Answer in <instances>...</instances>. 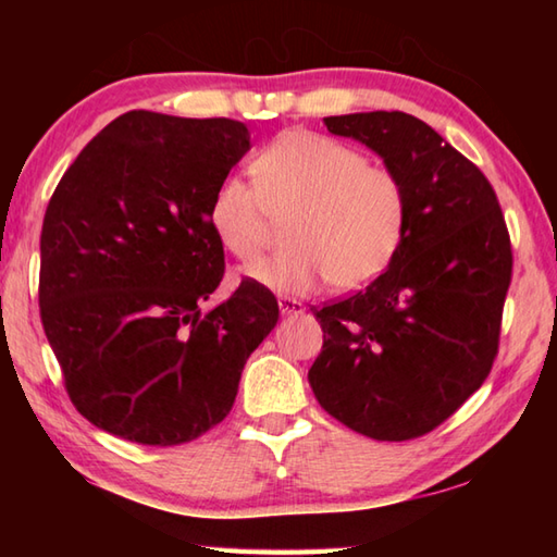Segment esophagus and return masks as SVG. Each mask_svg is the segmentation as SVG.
Listing matches in <instances>:
<instances>
[{"label":"esophagus","mask_w":557,"mask_h":557,"mask_svg":"<svg viewBox=\"0 0 557 557\" xmlns=\"http://www.w3.org/2000/svg\"><path fill=\"white\" fill-rule=\"evenodd\" d=\"M277 305H280V312L282 314H301V312H305V305H301L299 299L287 297V295L280 297Z\"/></svg>","instance_id":"esophagus-1"}]
</instances>
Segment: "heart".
Returning a JSON list of instances; mask_svg holds the SVG:
<instances>
[{
    "instance_id": "1",
    "label": "heart",
    "mask_w": 557,
    "mask_h": 557,
    "mask_svg": "<svg viewBox=\"0 0 557 557\" xmlns=\"http://www.w3.org/2000/svg\"><path fill=\"white\" fill-rule=\"evenodd\" d=\"M252 182L225 176L213 188L209 225L238 260H256L275 221H287V250L245 270L252 285L338 292L369 285L398 256L408 233L410 194L391 166L319 132L292 129L252 157Z\"/></svg>"
}]
</instances>
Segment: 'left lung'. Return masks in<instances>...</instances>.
<instances>
[{"instance_id":"8db88e82","label":"left lung","mask_w":557,"mask_h":557,"mask_svg":"<svg viewBox=\"0 0 557 557\" xmlns=\"http://www.w3.org/2000/svg\"><path fill=\"white\" fill-rule=\"evenodd\" d=\"M405 178L408 233L388 270L312 309L322 354L309 385L342 425L383 442L422 437L482 388L498 354L513 252L494 186L408 112L324 117Z\"/></svg>"}]
</instances>
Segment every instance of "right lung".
<instances>
[{
  "instance_id": "add662e5",
  "label": "right lung",
  "mask_w": 557,
  "mask_h": 557,
  "mask_svg": "<svg viewBox=\"0 0 557 557\" xmlns=\"http://www.w3.org/2000/svg\"><path fill=\"white\" fill-rule=\"evenodd\" d=\"M250 149L238 120L132 110L90 139L44 215L39 312L83 418L149 447L201 437L231 412L243 366L277 324L245 277L219 307L213 188Z\"/></svg>"
}]
</instances>
